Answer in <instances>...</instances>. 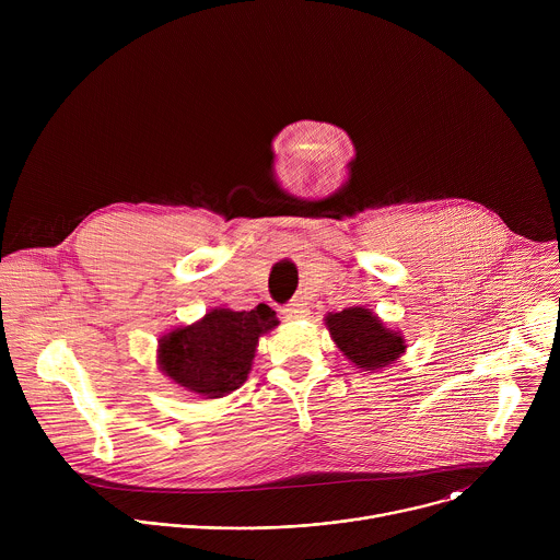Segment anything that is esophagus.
I'll list each match as a JSON object with an SVG mask.
<instances>
[{
  "label": "esophagus",
  "mask_w": 560,
  "mask_h": 560,
  "mask_svg": "<svg viewBox=\"0 0 560 560\" xmlns=\"http://www.w3.org/2000/svg\"><path fill=\"white\" fill-rule=\"evenodd\" d=\"M281 312H283V318H288V322H299V318H305L310 314L307 303H303V301H294V303L285 305Z\"/></svg>",
  "instance_id": "esophagus-1"
}]
</instances>
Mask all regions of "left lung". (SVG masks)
Here are the masks:
<instances>
[{"label": "left lung", "mask_w": 560, "mask_h": 560, "mask_svg": "<svg viewBox=\"0 0 560 560\" xmlns=\"http://www.w3.org/2000/svg\"><path fill=\"white\" fill-rule=\"evenodd\" d=\"M326 326L337 348L363 372L381 370L406 352V339L361 305L330 312Z\"/></svg>", "instance_id": "1"}]
</instances>
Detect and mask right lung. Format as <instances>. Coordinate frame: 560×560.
<instances>
[{
  "label": "right lung",
  "instance_id": "add662e5",
  "mask_svg": "<svg viewBox=\"0 0 560 560\" xmlns=\"http://www.w3.org/2000/svg\"><path fill=\"white\" fill-rule=\"evenodd\" d=\"M277 326V312L266 303L248 312L214 307L197 324L159 339L156 363L184 389L219 398L246 383L259 337Z\"/></svg>",
  "mask_w": 560,
  "mask_h": 560
}]
</instances>
